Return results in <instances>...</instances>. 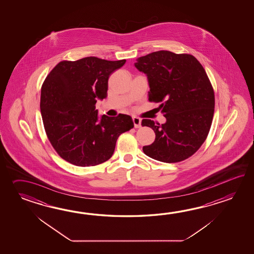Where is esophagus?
<instances>
[{
	"label": "esophagus",
	"instance_id": "obj_1",
	"mask_svg": "<svg viewBox=\"0 0 254 254\" xmlns=\"http://www.w3.org/2000/svg\"><path fill=\"white\" fill-rule=\"evenodd\" d=\"M132 122H133V125L134 128H140V125H141V120L138 117H132Z\"/></svg>",
	"mask_w": 254,
	"mask_h": 254
}]
</instances>
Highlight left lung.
<instances>
[{
	"instance_id": "1",
	"label": "left lung",
	"mask_w": 254,
	"mask_h": 254,
	"mask_svg": "<svg viewBox=\"0 0 254 254\" xmlns=\"http://www.w3.org/2000/svg\"><path fill=\"white\" fill-rule=\"evenodd\" d=\"M136 69L145 73L149 100L162 103L163 125L142 120L155 140L143 146L147 156L167 163L194 154L204 142L214 113V92L205 70L190 54L159 51L136 60Z\"/></svg>"
}]
</instances>
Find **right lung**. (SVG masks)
Returning <instances> with one entry per match:
<instances>
[{"mask_svg": "<svg viewBox=\"0 0 254 254\" xmlns=\"http://www.w3.org/2000/svg\"><path fill=\"white\" fill-rule=\"evenodd\" d=\"M126 60L107 61L94 56L64 61L43 82L41 114L54 150L65 161L88 167L114 154L120 135L133 128L129 115H99L97 100L107 97L111 74Z\"/></svg>", "mask_w": 254, "mask_h": 254, "instance_id": "right-lung-1", "label": "right lung"}]
</instances>
